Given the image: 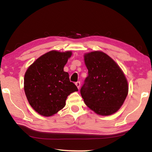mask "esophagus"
I'll list each match as a JSON object with an SVG mask.
<instances>
[{
    "instance_id": "esophagus-1",
    "label": "esophagus",
    "mask_w": 152,
    "mask_h": 152,
    "mask_svg": "<svg viewBox=\"0 0 152 152\" xmlns=\"http://www.w3.org/2000/svg\"><path fill=\"white\" fill-rule=\"evenodd\" d=\"M75 84H76V86L78 87V88L79 89V88H80V81H78V82H76Z\"/></svg>"
}]
</instances>
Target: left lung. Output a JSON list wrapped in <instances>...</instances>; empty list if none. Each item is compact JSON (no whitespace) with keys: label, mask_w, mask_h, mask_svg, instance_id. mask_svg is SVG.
<instances>
[{"label":"left lung","mask_w":152,"mask_h":152,"mask_svg":"<svg viewBox=\"0 0 152 152\" xmlns=\"http://www.w3.org/2000/svg\"><path fill=\"white\" fill-rule=\"evenodd\" d=\"M88 76L80 94L87 107L101 115H110L122 106L128 94V84L116 62L102 51L84 56Z\"/></svg>","instance_id":"obj_1"}]
</instances>
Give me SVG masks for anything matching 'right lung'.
Wrapping results in <instances>:
<instances>
[{
	"label": "right lung",
	"mask_w": 152,
	"mask_h": 152,
	"mask_svg": "<svg viewBox=\"0 0 152 152\" xmlns=\"http://www.w3.org/2000/svg\"><path fill=\"white\" fill-rule=\"evenodd\" d=\"M71 51H51L36 60L24 77L27 99L36 112L45 117L57 113L65 107L66 100L78 88L64 71Z\"/></svg>",
	"instance_id": "obj_1"
}]
</instances>
